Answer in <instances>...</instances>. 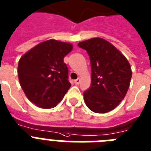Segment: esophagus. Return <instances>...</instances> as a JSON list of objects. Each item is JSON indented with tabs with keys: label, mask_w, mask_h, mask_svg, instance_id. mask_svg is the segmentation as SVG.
<instances>
[{
	"label": "esophagus",
	"mask_w": 151,
	"mask_h": 151,
	"mask_svg": "<svg viewBox=\"0 0 151 151\" xmlns=\"http://www.w3.org/2000/svg\"><path fill=\"white\" fill-rule=\"evenodd\" d=\"M74 83H75L76 85H78V84H79V83H80V79H79V78H78V79L74 81Z\"/></svg>",
	"instance_id": "esophagus-1"
}]
</instances>
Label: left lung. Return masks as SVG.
<instances>
[{"mask_svg":"<svg viewBox=\"0 0 151 151\" xmlns=\"http://www.w3.org/2000/svg\"><path fill=\"white\" fill-rule=\"evenodd\" d=\"M78 46L87 50L91 60V85L83 93L87 107L98 114L112 111L130 87V63L117 48L101 37L83 40Z\"/></svg>","mask_w":151,"mask_h":151,"instance_id":"obj_1","label":"left lung"}]
</instances>
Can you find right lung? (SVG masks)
Masks as SVG:
<instances>
[{
	"mask_svg": "<svg viewBox=\"0 0 151 151\" xmlns=\"http://www.w3.org/2000/svg\"><path fill=\"white\" fill-rule=\"evenodd\" d=\"M73 50V44L47 40L26 52L19 60L17 74L26 97L44 109L56 107L71 84L64 57Z\"/></svg>",
	"mask_w": 151,
	"mask_h": 151,
	"instance_id": "right-lung-1",
	"label": "right lung"
}]
</instances>
